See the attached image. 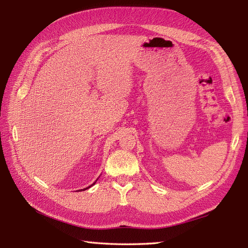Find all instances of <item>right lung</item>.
I'll use <instances>...</instances> for the list:
<instances>
[{
    "instance_id": "obj_1",
    "label": "right lung",
    "mask_w": 248,
    "mask_h": 248,
    "mask_svg": "<svg viewBox=\"0 0 248 248\" xmlns=\"http://www.w3.org/2000/svg\"><path fill=\"white\" fill-rule=\"evenodd\" d=\"M96 181H97V180H96ZM94 183H96V182H93V184H92V186H93V184H94ZM88 186V187H91V186ZM88 187H86V188H84V189H83V191H85V189H87V188H88ZM81 191H82V189H81Z\"/></svg>"
}]
</instances>
